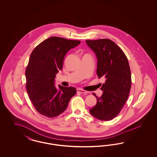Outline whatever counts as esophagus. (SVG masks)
I'll return each mask as SVG.
<instances>
[{"mask_svg":"<svg viewBox=\"0 0 157 157\" xmlns=\"http://www.w3.org/2000/svg\"><path fill=\"white\" fill-rule=\"evenodd\" d=\"M76 91H77V92H79V93H82V94H87V93H88L87 91H86L85 90H82V89H80V88H78L76 90Z\"/></svg>","mask_w":157,"mask_h":157,"instance_id":"34e87169","label":"esophagus"}]
</instances>
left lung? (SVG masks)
I'll return each instance as SVG.
<instances>
[{"mask_svg": "<svg viewBox=\"0 0 157 157\" xmlns=\"http://www.w3.org/2000/svg\"><path fill=\"white\" fill-rule=\"evenodd\" d=\"M97 59L98 78H104L101 90L103 94L97 98V103L90 109V113L101 121L117 117L127 101L131 86V74L126 55L110 39L86 40Z\"/></svg>", "mask_w": 157, "mask_h": 157, "instance_id": "8db88e82", "label": "left lung"}]
</instances>
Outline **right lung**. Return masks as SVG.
<instances>
[{
    "label": "right lung",
    "instance_id": "add662e5",
    "mask_svg": "<svg viewBox=\"0 0 157 157\" xmlns=\"http://www.w3.org/2000/svg\"><path fill=\"white\" fill-rule=\"evenodd\" d=\"M81 41L62 37H49L35 48L26 69V87L33 106L39 113L49 118L64 112L76 90L55 85L56 74L63 67L67 53Z\"/></svg>",
    "mask_w": 157,
    "mask_h": 157
}]
</instances>
